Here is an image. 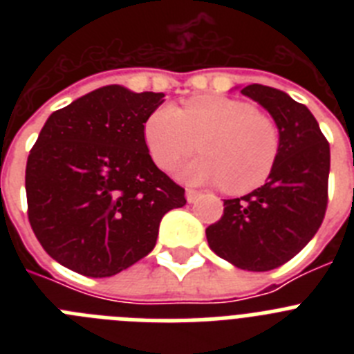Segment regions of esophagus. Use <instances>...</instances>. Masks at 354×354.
I'll use <instances>...</instances> for the list:
<instances>
[{
    "mask_svg": "<svg viewBox=\"0 0 354 354\" xmlns=\"http://www.w3.org/2000/svg\"><path fill=\"white\" fill-rule=\"evenodd\" d=\"M200 196V192H196V189H192V187H187L186 189V200L189 202V204H195L196 200H198Z\"/></svg>",
    "mask_w": 354,
    "mask_h": 354,
    "instance_id": "1",
    "label": "esophagus"
}]
</instances>
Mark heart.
Instances as JSON below:
<instances>
[{"label": "heart", "mask_w": 354, "mask_h": 354, "mask_svg": "<svg viewBox=\"0 0 354 354\" xmlns=\"http://www.w3.org/2000/svg\"><path fill=\"white\" fill-rule=\"evenodd\" d=\"M143 136L161 170H171L200 142L205 156L183 165L177 177L192 184H223L230 193L262 186L280 150V134L270 115L223 95L193 97L180 109L159 106L147 117Z\"/></svg>", "instance_id": "obj_1"}]
</instances>
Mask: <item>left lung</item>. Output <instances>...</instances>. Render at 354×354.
<instances>
[{"mask_svg":"<svg viewBox=\"0 0 354 354\" xmlns=\"http://www.w3.org/2000/svg\"><path fill=\"white\" fill-rule=\"evenodd\" d=\"M241 93L273 117L280 134L277 165L264 186L225 200L220 221L205 230L209 248L246 271L286 264L315 236L328 205L330 145L305 104L264 84Z\"/></svg>","mask_w":354,"mask_h":354,"instance_id":"left-lung-1","label":"left lung"}]
</instances>
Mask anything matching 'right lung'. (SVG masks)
Segmentation results:
<instances>
[{
    "instance_id": "obj_1",
    "label": "right lung",
    "mask_w": 354,
    "mask_h": 354,
    "mask_svg": "<svg viewBox=\"0 0 354 354\" xmlns=\"http://www.w3.org/2000/svg\"><path fill=\"white\" fill-rule=\"evenodd\" d=\"M165 93L108 84L58 109L26 162L28 218L62 266L113 277L152 252L159 223L186 204L154 165L143 126Z\"/></svg>"
}]
</instances>
